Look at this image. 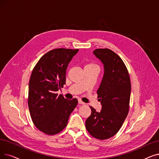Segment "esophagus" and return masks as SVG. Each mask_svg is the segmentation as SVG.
I'll list each match as a JSON object with an SVG mask.
<instances>
[{"mask_svg":"<svg viewBox=\"0 0 159 159\" xmlns=\"http://www.w3.org/2000/svg\"><path fill=\"white\" fill-rule=\"evenodd\" d=\"M78 102H79V105H84V102H82V101H80V100H79Z\"/></svg>","mask_w":159,"mask_h":159,"instance_id":"1","label":"esophagus"}]
</instances>
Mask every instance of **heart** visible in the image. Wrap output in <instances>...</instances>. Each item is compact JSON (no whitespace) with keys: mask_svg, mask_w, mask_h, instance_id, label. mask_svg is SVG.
Listing matches in <instances>:
<instances>
[{"mask_svg":"<svg viewBox=\"0 0 159 159\" xmlns=\"http://www.w3.org/2000/svg\"><path fill=\"white\" fill-rule=\"evenodd\" d=\"M85 67H94V68L98 69V66L94 64H88Z\"/></svg>","mask_w":159,"mask_h":159,"instance_id":"1","label":"heart"}]
</instances>
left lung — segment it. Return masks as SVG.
<instances>
[{
    "instance_id": "obj_1",
    "label": "left lung",
    "mask_w": 159,
    "mask_h": 159,
    "mask_svg": "<svg viewBox=\"0 0 159 159\" xmlns=\"http://www.w3.org/2000/svg\"><path fill=\"white\" fill-rule=\"evenodd\" d=\"M95 56L104 64L105 73L97 93L102 108L86 120V128L92 136L106 140L118 132L129 110L131 85L127 69L118 54L109 49H98Z\"/></svg>"
}]
</instances>
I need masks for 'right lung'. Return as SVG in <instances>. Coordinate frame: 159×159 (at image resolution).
<instances>
[{
	"instance_id": "right-lung-1",
	"label": "right lung",
	"mask_w": 159,
	"mask_h": 159,
	"mask_svg": "<svg viewBox=\"0 0 159 159\" xmlns=\"http://www.w3.org/2000/svg\"><path fill=\"white\" fill-rule=\"evenodd\" d=\"M79 49L59 48L45 54L34 67L29 85L28 105L35 126L46 134L60 133L78 104L77 99L58 95L66 84L69 63Z\"/></svg>"
}]
</instances>
